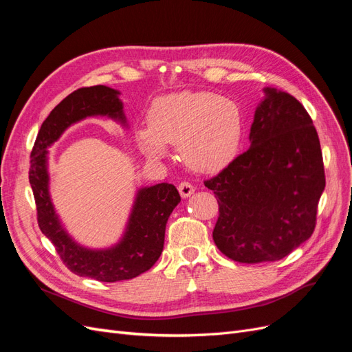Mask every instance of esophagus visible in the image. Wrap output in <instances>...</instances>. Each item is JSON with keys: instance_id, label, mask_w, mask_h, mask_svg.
<instances>
[{"instance_id": "34e87169", "label": "esophagus", "mask_w": 352, "mask_h": 352, "mask_svg": "<svg viewBox=\"0 0 352 352\" xmlns=\"http://www.w3.org/2000/svg\"><path fill=\"white\" fill-rule=\"evenodd\" d=\"M177 188H179V192H180V195H182L184 198H188L190 194H194V190H195L194 185H192V184H189V182H186V180H184V182H180Z\"/></svg>"}]
</instances>
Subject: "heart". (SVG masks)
<instances>
[{
  "instance_id": "b5f03b06",
  "label": "heart",
  "mask_w": 352,
  "mask_h": 352,
  "mask_svg": "<svg viewBox=\"0 0 352 352\" xmlns=\"http://www.w3.org/2000/svg\"><path fill=\"white\" fill-rule=\"evenodd\" d=\"M243 133L239 105L212 92H177L160 97L148 113V123L135 129L140 150L151 160L176 144L182 162L199 172L226 166L235 157Z\"/></svg>"
}]
</instances>
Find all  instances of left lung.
<instances>
[{
    "instance_id": "1",
    "label": "left lung",
    "mask_w": 352,
    "mask_h": 352,
    "mask_svg": "<svg viewBox=\"0 0 352 352\" xmlns=\"http://www.w3.org/2000/svg\"><path fill=\"white\" fill-rule=\"evenodd\" d=\"M251 146L204 180L214 192L217 248L238 263L278 261L313 235L326 185L320 141L304 105L265 88Z\"/></svg>"
}]
</instances>
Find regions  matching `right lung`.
I'll return each mask as SVG.
<instances>
[{
	"label": "right lung",
	"instance_id": "1",
	"mask_svg": "<svg viewBox=\"0 0 352 352\" xmlns=\"http://www.w3.org/2000/svg\"><path fill=\"white\" fill-rule=\"evenodd\" d=\"M117 95L116 89L104 85L73 91L42 123L30 153L29 182L35 197L39 229L54 245L70 272L100 282L133 279L150 270L162 255L168 216L180 202V195L172 184L141 189L123 241L105 251L82 248L60 226L48 194L47 146L57 141L72 123L88 116H110L124 122L122 101Z\"/></svg>",
	"mask_w": 352,
	"mask_h": 352
}]
</instances>
